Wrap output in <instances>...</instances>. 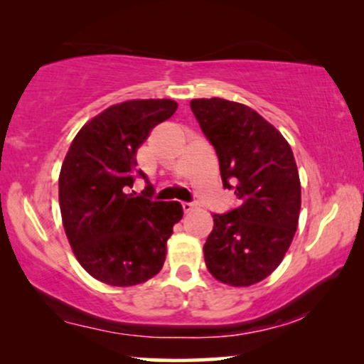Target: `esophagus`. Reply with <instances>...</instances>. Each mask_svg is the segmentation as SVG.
I'll return each mask as SVG.
<instances>
[{
  "instance_id": "obj_1",
  "label": "esophagus",
  "mask_w": 364,
  "mask_h": 364,
  "mask_svg": "<svg viewBox=\"0 0 364 364\" xmlns=\"http://www.w3.org/2000/svg\"><path fill=\"white\" fill-rule=\"evenodd\" d=\"M193 203H188V202H183L182 203V210H183V213H188V212H192L193 210Z\"/></svg>"
}]
</instances>
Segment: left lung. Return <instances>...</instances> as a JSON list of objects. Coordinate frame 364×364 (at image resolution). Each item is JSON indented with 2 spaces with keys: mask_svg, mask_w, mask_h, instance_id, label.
I'll use <instances>...</instances> for the list:
<instances>
[{
  "mask_svg": "<svg viewBox=\"0 0 364 364\" xmlns=\"http://www.w3.org/2000/svg\"><path fill=\"white\" fill-rule=\"evenodd\" d=\"M203 134L215 149L225 188H235L238 207L213 215L203 245L213 278L230 287L265 280L291 245L301 207V186L290 144L245 104L192 99Z\"/></svg>",
  "mask_w": 364,
  "mask_h": 364,
  "instance_id": "8db88e82",
  "label": "left lung"
}]
</instances>
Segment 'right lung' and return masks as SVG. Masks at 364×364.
Wrapping results in <instances>:
<instances>
[{
    "label": "right lung",
    "instance_id": "add662e5",
    "mask_svg": "<svg viewBox=\"0 0 364 364\" xmlns=\"http://www.w3.org/2000/svg\"><path fill=\"white\" fill-rule=\"evenodd\" d=\"M177 106L172 99L114 104L84 124L64 157L59 172L64 232L81 267L106 285H139L166 262L182 205L134 197L129 191L137 149Z\"/></svg>",
    "mask_w": 364,
    "mask_h": 364
}]
</instances>
